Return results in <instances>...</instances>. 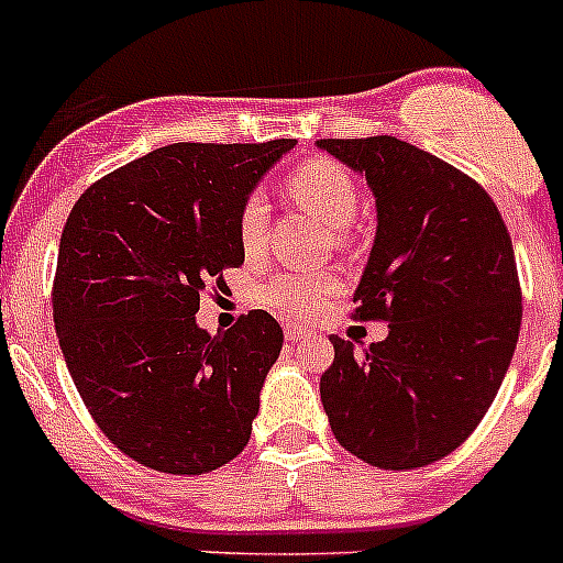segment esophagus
<instances>
[{"instance_id":"esophagus-1","label":"esophagus","mask_w":563,"mask_h":563,"mask_svg":"<svg viewBox=\"0 0 563 563\" xmlns=\"http://www.w3.org/2000/svg\"><path fill=\"white\" fill-rule=\"evenodd\" d=\"M286 339H288V341L311 339V330H306V328H297V324H291V328H286Z\"/></svg>"}]
</instances>
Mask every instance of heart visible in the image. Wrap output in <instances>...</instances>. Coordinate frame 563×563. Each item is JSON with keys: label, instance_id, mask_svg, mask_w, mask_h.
<instances>
[{"label": "heart", "instance_id": "obj_1", "mask_svg": "<svg viewBox=\"0 0 563 563\" xmlns=\"http://www.w3.org/2000/svg\"><path fill=\"white\" fill-rule=\"evenodd\" d=\"M288 194L299 205L313 210L339 239L358 213V186L355 177L333 157H308L288 175ZM269 230V205L261 194H250L241 202L235 217V235L246 257H257L266 246ZM341 291V277L335 272H277L257 288V302L286 319L308 322L330 306V299Z\"/></svg>", "mask_w": 563, "mask_h": 563}]
</instances>
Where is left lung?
<instances>
[{
	"label": "left lung",
	"instance_id": "1",
	"mask_svg": "<svg viewBox=\"0 0 563 563\" xmlns=\"http://www.w3.org/2000/svg\"><path fill=\"white\" fill-rule=\"evenodd\" d=\"M375 194L377 235L355 319L388 335L355 353L333 335L319 380L344 450L417 470L461 448L495 402L522 322L511 235L481 183L394 135L322 139Z\"/></svg>",
	"mask_w": 563,
	"mask_h": 563
}]
</instances>
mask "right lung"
<instances>
[{
  "instance_id": "1",
  "label": "right lung",
  "mask_w": 563,
  "mask_h": 563,
  "mask_svg": "<svg viewBox=\"0 0 563 563\" xmlns=\"http://www.w3.org/2000/svg\"><path fill=\"white\" fill-rule=\"evenodd\" d=\"M294 144L161 146L68 213L52 283L63 358L99 430L150 470L202 475L250 441L280 324L250 311L210 335L194 313L244 264L241 202Z\"/></svg>"
}]
</instances>
